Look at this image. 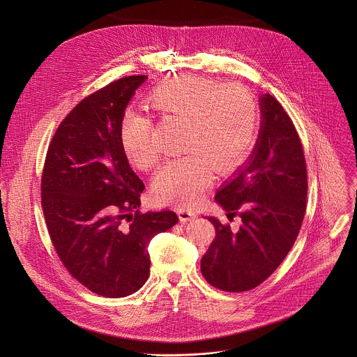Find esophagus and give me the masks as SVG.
<instances>
[{
	"label": "esophagus",
	"instance_id": "1",
	"mask_svg": "<svg viewBox=\"0 0 357 357\" xmlns=\"http://www.w3.org/2000/svg\"><path fill=\"white\" fill-rule=\"evenodd\" d=\"M178 218L181 222H189L192 219L196 218L195 212L189 211V209H178Z\"/></svg>",
	"mask_w": 357,
	"mask_h": 357
}]
</instances>
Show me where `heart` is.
Returning <instances> with one entry per match:
<instances>
[{"instance_id": "b5f03b06", "label": "heart", "mask_w": 357, "mask_h": 357, "mask_svg": "<svg viewBox=\"0 0 357 357\" xmlns=\"http://www.w3.org/2000/svg\"><path fill=\"white\" fill-rule=\"evenodd\" d=\"M148 105L161 117L183 121L182 146L186 157L165 164L152 185L160 203L192 206L216 172L236 167L251 148L257 132V110L248 90L182 75L157 86ZM152 121L127 110L120 121V141L127 158L141 169L160 158L151 142Z\"/></svg>"}]
</instances>
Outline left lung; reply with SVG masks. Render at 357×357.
Returning a JSON list of instances; mask_svg holds the SVG:
<instances>
[{
	"label": "left lung",
	"instance_id": "1",
	"mask_svg": "<svg viewBox=\"0 0 357 357\" xmlns=\"http://www.w3.org/2000/svg\"><path fill=\"white\" fill-rule=\"evenodd\" d=\"M260 131L250 157L218 189L215 200L231 230L206 216L216 237L202 257L203 277L213 287L241 292L256 288L282 263L299 233L307 208V167L296 130L278 101L259 97Z\"/></svg>",
	"mask_w": 357,
	"mask_h": 357
}]
</instances>
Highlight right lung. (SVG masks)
Returning a JSON list of instances; mask_svg holds the SVG:
<instances>
[{
    "mask_svg": "<svg viewBox=\"0 0 357 357\" xmlns=\"http://www.w3.org/2000/svg\"><path fill=\"white\" fill-rule=\"evenodd\" d=\"M146 76L119 79L58 127L42 175L47 231L68 271L91 292L123 298L149 275L148 244L178 223L172 211L139 213L142 181L120 141V121Z\"/></svg>",
    "mask_w": 357,
    "mask_h": 357,
    "instance_id": "obj_1",
    "label": "right lung"
}]
</instances>
